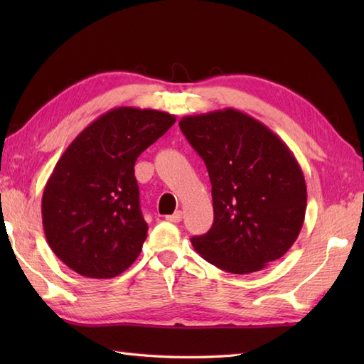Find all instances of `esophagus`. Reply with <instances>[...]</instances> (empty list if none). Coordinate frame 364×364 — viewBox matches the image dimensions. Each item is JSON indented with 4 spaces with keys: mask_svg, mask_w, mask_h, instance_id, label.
Segmentation results:
<instances>
[{
    "mask_svg": "<svg viewBox=\"0 0 364 364\" xmlns=\"http://www.w3.org/2000/svg\"><path fill=\"white\" fill-rule=\"evenodd\" d=\"M168 222H173V223H178V222H181V219H183V213L181 211H175L173 214H170V215H167L166 218Z\"/></svg>",
    "mask_w": 364,
    "mask_h": 364,
    "instance_id": "esophagus-1",
    "label": "esophagus"
}]
</instances>
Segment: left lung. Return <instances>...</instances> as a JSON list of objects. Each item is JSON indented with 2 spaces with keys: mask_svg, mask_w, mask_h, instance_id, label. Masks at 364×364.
Instances as JSON below:
<instances>
[{
  "mask_svg": "<svg viewBox=\"0 0 364 364\" xmlns=\"http://www.w3.org/2000/svg\"><path fill=\"white\" fill-rule=\"evenodd\" d=\"M211 180L214 222L191 239L197 253L231 274L264 269L291 249L304 225V172L280 137L233 107L180 120Z\"/></svg>",
  "mask_w": 364,
  "mask_h": 364,
  "instance_id": "1",
  "label": "left lung"
}]
</instances>
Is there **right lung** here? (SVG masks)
I'll return each instance as SVG.
<instances>
[{
  "label": "right lung",
  "mask_w": 364,
  "mask_h": 364,
  "mask_svg": "<svg viewBox=\"0 0 364 364\" xmlns=\"http://www.w3.org/2000/svg\"><path fill=\"white\" fill-rule=\"evenodd\" d=\"M175 120L164 111L114 107L82 129L54 166L42 197L43 231L76 274L112 278L139 257L149 225L134 164Z\"/></svg>",
  "instance_id": "add662e5"
}]
</instances>
